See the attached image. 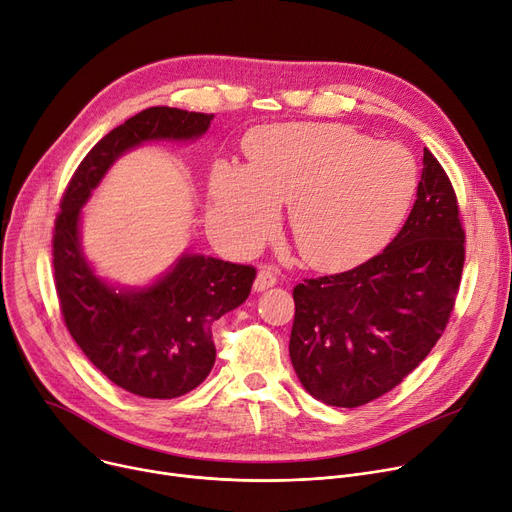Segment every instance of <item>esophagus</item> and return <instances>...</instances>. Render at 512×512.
<instances>
[{
	"mask_svg": "<svg viewBox=\"0 0 512 512\" xmlns=\"http://www.w3.org/2000/svg\"><path fill=\"white\" fill-rule=\"evenodd\" d=\"M272 286H276V274H274V270H270V267H263V270L257 272V278L253 282V290L263 292V290L272 288Z\"/></svg>",
	"mask_w": 512,
	"mask_h": 512,
	"instance_id": "esophagus-1",
	"label": "esophagus"
}]
</instances>
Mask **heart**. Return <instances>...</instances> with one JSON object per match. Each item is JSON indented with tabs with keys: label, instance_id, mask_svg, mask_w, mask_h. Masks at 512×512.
I'll return each mask as SVG.
<instances>
[{
	"label": "heart",
	"instance_id": "obj_1",
	"mask_svg": "<svg viewBox=\"0 0 512 512\" xmlns=\"http://www.w3.org/2000/svg\"><path fill=\"white\" fill-rule=\"evenodd\" d=\"M251 164L218 161L211 220L236 251L272 234L280 203L303 259L342 272L378 253L411 207L417 164L409 149L344 124H280L249 134Z\"/></svg>",
	"mask_w": 512,
	"mask_h": 512
}]
</instances>
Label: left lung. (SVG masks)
Returning <instances> with one entry per match:
<instances>
[{
	"label": "left lung",
	"instance_id": "obj_1",
	"mask_svg": "<svg viewBox=\"0 0 512 512\" xmlns=\"http://www.w3.org/2000/svg\"><path fill=\"white\" fill-rule=\"evenodd\" d=\"M463 245L452 184L423 149L415 205L390 245L351 272L292 290L288 353L303 388L330 407L355 409L405 380L448 324Z\"/></svg>",
	"mask_w": 512,
	"mask_h": 512
}]
</instances>
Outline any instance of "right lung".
I'll list each match as a JSON object with an SVG mask.
<instances>
[{
  "mask_svg": "<svg viewBox=\"0 0 512 512\" xmlns=\"http://www.w3.org/2000/svg\"><path fill=\"white\" fill-rule=\"evenodd\" d=\"M213 114L149 107L87 153L62 199L53 270L66 328L80 351L122 390L176 398L195 390L215 363L211 324L247 301L255 267L184 251L141 286L103 278L83 249V207L116 161L147 143H195Z\"/></svg>",
  "mask_w": 512,
  "mask_h": 512,
  "instance_id": "right-lung-1",
  "label": "right lung"
}]
</instances>
